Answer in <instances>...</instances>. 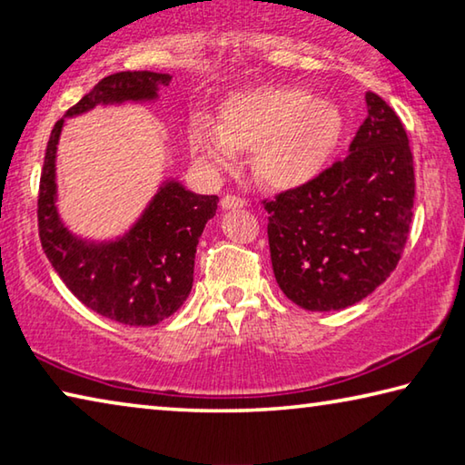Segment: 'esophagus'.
<instances>
[{
	"instance_id": "obj_1",
	"label": "esophagus",
	"mask_w": 465,
	"mask_h": 465,
	"mask_svg": "<svg viewBox=\"0 0 465 465\" xmlns=\"http://www.w3.org/2000/svg\"><path fill=\"white\" fill-rule=\"evenodd\" d=\"M246 204H248L246 199H240V196H235V194H227L222 199L223 209H242V207H246Z\"/></svg>"
}]
</instances>
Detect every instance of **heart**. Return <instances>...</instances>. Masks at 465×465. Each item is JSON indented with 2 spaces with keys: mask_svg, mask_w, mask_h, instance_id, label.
<instances>
[{
  "mask_svg": "<svg viewBox=\"0 0 465 465\" xmlns=\"http://www.w3.org/2000/svg\"><path fill=\"white\" fill-rule=\"evenodd\" d=\"M344 135L336 102L295 85L264 84L222 100L217 123L199 116L188 127V147L204 168L222 172L252 152V170L264 186L293 191L318 178Z\"/></svg>",
  "mask_w": 465,
  "mask_h": 465,
  "instance_id": "b5f03b06",
  "label": "heart"
}]
</instances>
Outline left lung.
I'll return each instance as SVG.
<instances>
[{
  "instance_id": "left-lung-1",
  "label": "left lung",
  "mask_w": 465,
  "mask_h": 465,
  "mask_svg": "<svg viewBox=\"0 0 465 465\" xmlns=\"http://www.w3.org/2000/svg\"><path fill=\"white\" fill-rule=\"evenodd\" d=\"M365 102L367 119L342 162L264 201L274 279L310 312L344 310L373 293L411 230L414 166L404 124L377 94Z\"/></svg>"
}]
</instances>
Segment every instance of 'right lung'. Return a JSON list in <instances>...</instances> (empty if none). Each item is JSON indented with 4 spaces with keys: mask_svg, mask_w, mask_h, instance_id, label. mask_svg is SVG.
<instances>
[{
    "mask_svg": "<svg viewBox=\"0 0 465 465\" xmlns=\"http://www.w3.org/2000/svg\"><path fill=\"white\" fill-rule=\"evenodd\" d=\"M170 74L121 72L104 77L54 123L38 188V235L54 272L100 316L129 326H153L180 310L193 289L194 254L215 215V194H196L163 180L143 213L114 240L94 242L69 232L57 209V145L69 116L96 106L153 102Z\"/></svg>",
    "mask_w": 465,
    "mask_h": 465,
    "instance_id": "1",
    "label": "right lung"
}]
</instances>
